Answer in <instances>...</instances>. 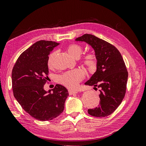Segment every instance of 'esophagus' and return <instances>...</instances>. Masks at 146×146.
Masks as SVG:
<instances>
[{
    "instance_id": "esophagus-1",
    "label": "esophagus",
    "mask_w": 146,
    "mask_h": 146,
    "mask_svg": "<svg viewBox=\"0 0 146 146\" xmlns=\"http://www.w3.org/2000/svg\"><path fill=\"white\" fill-rule=\"evenodd\" d=\"M68 92H69V94H75L78 93V91H73V90H68Z\"/></svg>"
}]
</instances>
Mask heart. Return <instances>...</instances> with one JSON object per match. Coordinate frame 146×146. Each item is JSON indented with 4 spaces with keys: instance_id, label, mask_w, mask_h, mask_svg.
Instances as JSON below:
<instances>
[{
    "instance_id": "obj_1",
    "label": "heart",
    "mask_w": 146,
    "mask_h": 146,
    "mask_svg": "<svg viewBox=\"0 0 146 146\" xmlns=\"http://www.w3.org/2000/svg\"><path fill=\"white\" fill-rule=\"evenodd\" d=\"M66 50L71 56L78 59L82 54L83 48L80 44L71 43L66 47ZM57 52H53L50 54L48 58L47 64L49 68H51L54 63V58ZM82 62L90 72H93L96 70L98 66V58L94 53H88L82 58ZM85 77V72L81 69L68 71L58 76L57 82L68 88H75L77 84Z\"/></svg>"
}]
</instances>
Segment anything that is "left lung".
<instances>
[{"label": "left lung", "instance_id": "left-lung-1", "mask_svg": "<svg viewBox=\"0 0 146 146\" xmlns=\"http://www.w3.org/2000/svg\"><path fill=\"white\" fill-rule=\"evenodd\" d=\"M75 41L90 44L98 58L96 71L85 84L100 89V105L88 109L89 114L107 117L117 109L126 94L128 73L123 57L113 44L92 34H84Z\"/></svg>", "mask_w": 146, "mask_h": 146}]
</instances>
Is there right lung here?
<instances>
[{"label":"right lung","mask_w":146,"mask_h":146,"mask_svg":"<svg viewBox=\"0 0 146 146\" xmlns=\"http://www.w3.org/2000/svg\"><path fill=\"white\" fill-rule=\"evenodd\" d=\"M59 43L40 40L21 54L12 70L14 96L26 112L37 120L50 121L57 117L64 109L68 90L56 84L54 89L44 91L50 52Z\"/></svg>","instance_id":"1"}]
</instances>
